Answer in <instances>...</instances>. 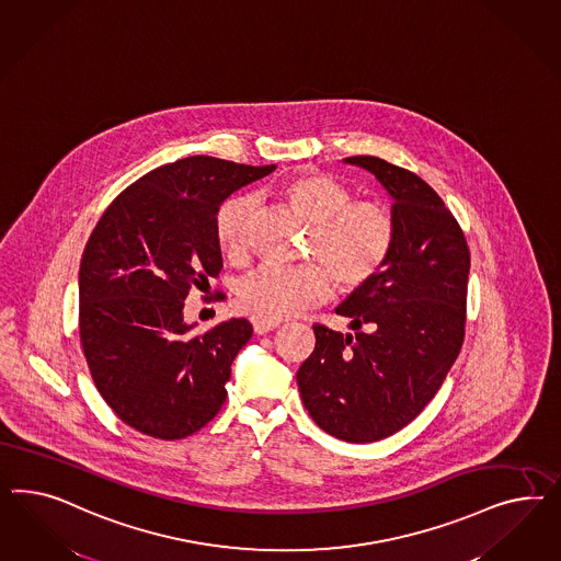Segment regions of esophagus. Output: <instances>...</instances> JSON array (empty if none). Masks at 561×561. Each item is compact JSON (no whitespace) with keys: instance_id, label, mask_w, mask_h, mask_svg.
<instances>
[{"instance_id":"esophagus-1","label":"esophagus","mask_w":561,"mask_h":561,"mask_svg":"<svg viewBox=\"0 0 561 561\" xmlns=\"http://www.w3.org/2000/svg\"><path fill=\"white\" fill-rule=\"evenodd\" d=\"M277 327V323H273V321H253V329H255L256 335H263V333H270Z\"/></svg>"}]
</instances>
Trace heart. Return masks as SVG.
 Listing matches in <instances>:
<instances>
[{
    "label": "heart",
    "mask_w": 561,
    "mask_h": 561,
    "mask_svg": "<svg viewBox=\"0 0 561 561\" xmlns=\"http://www.w3.org/2000/svg\"><path fill=\"white\" fill-rule=\"evenodd\" d=\"M277 195L310 224L302 255L312 263L261 267L242 279L238 300L259 321L277 323L321 305L331 282L341 294L359 291L387 267L397 242V221L389 207L354 202L352 188L319 170L291 174L279 183ZM253 209L249 195H234L218 207L214 234L221 255L232 261L247 255Z\"/></svg>",
    "instance_id": "1"
}]
</instances>
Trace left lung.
<instances>
[{
  "label": "left lung",
  "instance_id": "left-lung-1",
  "mask_svg": "<svg viewBox=\"0 0 561 561\" xmlns=\"http://www.w3.org/2000/svg\"><path fill=\"white\" fill-rule=\"evenodd\" d=\"M345 162L373 172L391 195L397 242L373 284L335 308L356 335L314 324V352L296 380L321 430L366 444L413 422L453 368L465 337L471 256L455 216L417 174L376 156Z\"/></svg>",
  "mask_w": 561,
  "mask_h": 561
}]
</instances>
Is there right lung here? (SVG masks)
<instances>
[{
    "instance_id": "add662e5",
    "label": "right lung",
    "mask_w": 561,
    "mask_h": 561,
    "mask_svg": "<svg viewBox=\"0 0 561 561\" xmlns=\"http://www.w3.org/2000/svg\"><path fill=\"white\" fill-rule=\"evenodd\" d=\"M275 170L188 156L150 170L106 207L80 263V340L94 385L137 432L181 440L211 422L232 362L253 337L247 319L191 335V288L221 270L218 207ZM221 298V296H218Z\"/></svg>"
}]
</instances>
